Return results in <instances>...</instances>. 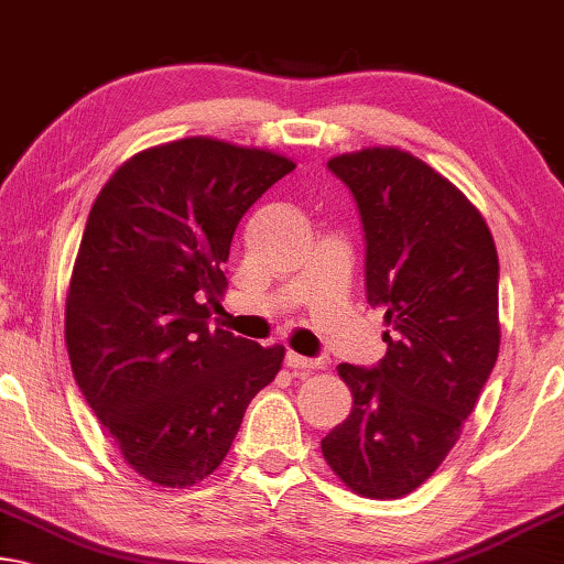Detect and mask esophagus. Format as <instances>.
Segmentation results:
<instances>
[{
	"mask_svg": "<svg viewBox=\"0 0 564 564\" xmlns=\"http://www.w3.org/2000/svg\"><path fill=\"white\" fill-rule=\"evenodd\" d=\"M284 362H288V368H292V370H312V368L319 366V360L305 358V355L292 352V350H290L288 355H284Z\"/></svg>",
	"mask_w": 564,
	"mask_h": 564,
	"instance_id": "obj_1",
	"label": "esophagus"
}]
</instances>
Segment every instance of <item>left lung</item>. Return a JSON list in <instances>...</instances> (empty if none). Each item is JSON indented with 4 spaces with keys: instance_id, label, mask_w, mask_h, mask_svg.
<instances>
[{
    "instance_id": "obj_1",
    "label": "left lung",
    "mask_w": 564,
    "mask_h": 564,
    "mask_svg": "<svg viewBox=\"0 0 564 564\" xmlns=\"http://www.w3.org/2000/svg\"><path fill=\"white\" fill-rule=\"evenodd\" d=\"M327 169L358 204L366 294L391 333L378 366H337L352 411L323 456L360 497L398 499L452 452L497 362V247L469 198L409 151L362 149Z\"/></svg>"
}]
</instances>
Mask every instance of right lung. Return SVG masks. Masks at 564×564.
I'll use <instances>...</instances> for the list:
<instances>
[{
	"mask_svg": "<svg viewBox=\"0 0 564 564\" xmlns=\"http://www.w3.org/2000/svg\"><path fill=\"white\" fill-rule=\"evenodd\" d=\"M294 161L194 135L135 153L95 198L65 302L75 383L126 464L159 487L229 454L284 348L209 327L237 224Z\"/></svg>",
	"mask_w": 564,
	"mask_h": 564,
	"instance_id": "obj_1",
	"label": "right lung"
}]
</instances>
